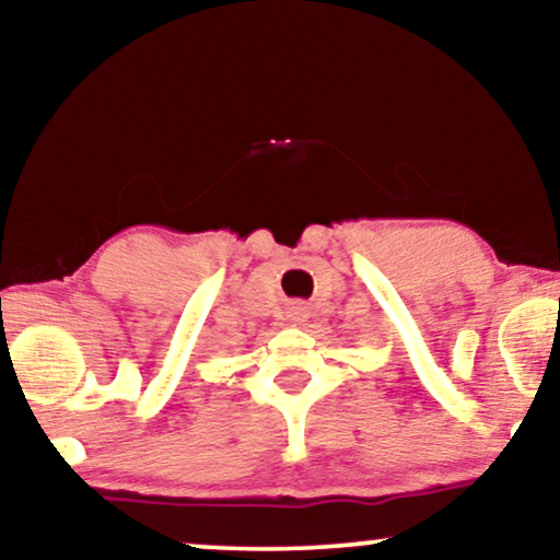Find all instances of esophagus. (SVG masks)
<instances>
[{
  "label": "esophagus",
  "instance_id": "34e87169",
  "mask_svg": "<svg viewBox=\"0 0 560 560\" xmlns=\"http://www.w3.org/2000/svg\"><path fill=\"white\" fill-rule=\"evenodd\" d=\"M287 319L291 324H304L306 322V306L302 304H291L289 312H287Z\"/></svg>",
  "mask_w": 560,
  "mask_h": 560
}]
</instances>
